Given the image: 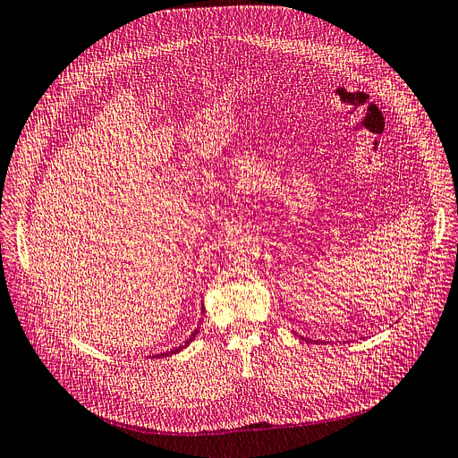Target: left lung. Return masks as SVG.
Segmentation results:
<instances>
[{
  "label": "left lung",
  "instance_id": "left-lung-1",
  "mask_svg": "<svg viewBox=\"0 0 458 458\" xmlns=\"http://www.w3.org/2000/svg\"><path fill=\"white\" fill-rule=\"evenodd\" d=\"M302 339H304V337H302Z\"/></svg>",
  "mask_w": 458,
  "mask_h": 458
}]
</instances>
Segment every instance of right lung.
Returning <instances> with one entry per match:
<instances>
[{
    "mask_svg": "<svg viewBox=\"0 0 458 458\" xmlns=\"http://www.w3.org/2000/svg\"><path fill=\"white\" fill-rule=\"evenodd\" d=\"M201 311H203V306H201ZM198 332H199V327L189 335V339H185V343L183 344H180V346H175V348H172V350H168V352H163V354H156L154 358H166V356H174V354H178V352H182L183 348H187L194 339H196V335H198Z\"/></svg>",
    "mask_w": 458,
    "mask_h": 458,
    "instance_id": "obj_1",
    "label": "right lung"
}]
</instances>
